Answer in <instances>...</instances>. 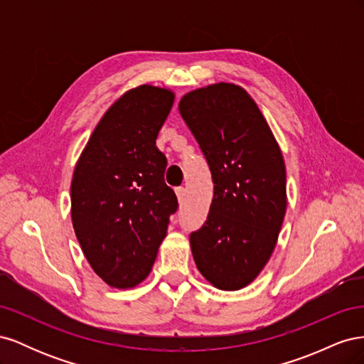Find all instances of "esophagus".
I'll list each match as a JSON object with an SVG mask.
<instances>
[{
	"mask_svg": "<svg viewBox=\"0 0 364 364\" xmlns=\"http://www.w3.org/2000/svg\"><path fill=\"white\" fill-rule=\"evenodd\" d=\"M176 196H178L179 203H183L185 196H186V190L183 188V186H179V188H176Z\"/></svg>",
	"mask_w": 364,
	"mask_h": 364,
	"instance_id": "1",
	"label": "esophagus"
}]
</instances>
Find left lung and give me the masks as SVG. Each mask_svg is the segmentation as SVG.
<instances>
[{
    "label": "left lung",
    "mask_w": 364,
    "mask_h": 364,
    "mask_svg": "<svg viewBox=\"0 0 364 364\" xmlns=\"http://www.w3.org/2000/svg\"><path fill=\"white\" fill-rule=\"evenodd\" d=\"M179 112L214 183L205 223L190 234L196 266L214 287L240 290L266 266L284 222L282 153L257 103L237 85L188 92Z\"/></svg>",
    "instance_id": "1"
}]
</instances>
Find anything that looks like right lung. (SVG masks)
Masks as SVG:
<instances>
[{
	"label": "right lung",
	"instance_id": "obj_1",
	"mask_svg": "<svg viewBox=\"0 0 364 364\" xmlns=\"http://www.w3.org/2000/svg\"><path fill=\"white\" fill-rule=\"evenodd\" d=\"M174 94L142 85L97 124L71 182V218L94 272L117 289L144 281L167 234L178 197L164 181L156 147Z\"/></svg>",
	"mask_w": 364,
	"mask_h": 364
}]
</instances>
